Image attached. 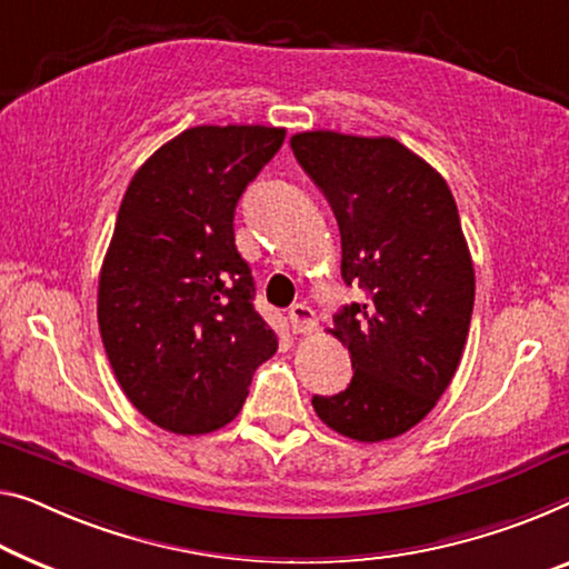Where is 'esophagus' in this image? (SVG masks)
<instances>
[{
  "instance_id": "obj_1",
  "label": "esophagus",
  "mask_w": 569,
  "mask_h": 569,
  "mask_svg": "<svg viewBox=\"0 0 569 569\" xmlns=\"http://www.w3.org/2000/svg\"><path fill=\"white\" fill-rule=\"evenodd\" d=\"M288 317H291V325H293V332L299 335H307L317 329V311L307 303H293L291 311H288Z\"/></svg>"
}]
</instances>
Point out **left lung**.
<instances>
[{
  "label": "left lung",
  "mask_w": 569,
  "mask_h": 569,
  "mask_svg": "<svg viewBox=\"0 0 569 569\" xmlns=\"http://www.w3.org/2000/svg\"><path fill=\"white\" fill-rule=\"evenodd\" d=\"M291 150L335 211L345 283L368 293L329 329L350 350V386L311 406L355 442L393 439L435 409L470 332L475 270L455 197L393 138L313 130Z\"/></svg>",
  "instance_id": "left-lung-1"
}]
</instances>
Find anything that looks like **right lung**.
I'll list each match as a JSON object with an SVG mask.
<instances>
[{
	"label": "right lung",
	"instance_id": "obj_1",
	"mask_svg": "<svg viewBox=\"0 0 569 569\" xmlns=\"http://www.w3.org/2000/svg\"><path fill=\"white\" fill-rule=\"evenodd\" d=\"M283 138V127H191L124 191L101 262L99 332L130 403L173 435L230 423L252 372L278 350L252 307L234 207Z\"/></svg>",
	"mask_w": 569,
	"mask_h": 569
}]
</instances>
